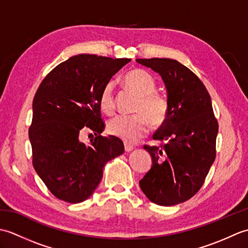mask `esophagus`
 Segmentation results:
<instances>
[{
  "label": "esophagus",
  "mask_w": 248,
  "mask_h": 248,
  "mask_svg": "<svg viewBox=\"0 0 248 248\" xmlns=\"http://www.w3.org/2000/svg\"><path fill=\"white\" fill-rule=\"evenodd\" d=\"M133 148L134 147L131 145V144H128V143H124V150L127 151V152H129V151H131V150H133Z\"/></svg>",
  "instance_id": "obj_1"
}]
</instances>
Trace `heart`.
I'll return each instance as SVG.
<instances>
[{
	"mask_svg": "<svg viewBox=\"0 0 248 248\" xmlns=\"http://www.w3.org/2000/svg\"><path fill=\"white\" fill-rule=\"evenodd\" d=\"M124 85L138 96L134 112L136 114L119 115L108 123V132L129 143L144 136L152 125H161L168 116L167 100L155 92V81L148 72L140 69L129 71L124 78ZM99 105L102 112L112 115L115 112L113 83H108L100 93Z\"/></svg>",
	"mask_w": 248,
	"mask_h": 248,
	"instance_id": "1",
	"label": "heart"
}]
</instances>
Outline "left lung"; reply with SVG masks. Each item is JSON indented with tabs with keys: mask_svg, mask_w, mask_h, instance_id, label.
Returning <instances> with one entry per match:
<instances>
[{
	"mask_svg": "<svg viewBox=\"0 0 248 248\" xmlns=\"http://www.w3.org/2000/svg\"><path fill=\"white\" fill-rule=\"evenodd\" d=\"M136 62L161 76L168 103L165 123L154 135L161 146H144L152 166L140 186L150 202L175 205L202 186L217 155L218 124L207 88L187 67L170 59Z\"/></svg>",
	"mask_w": 248,
	"mask_h": 248,
	"instance_id": "obj_1",
	"label": "left lung"
}]
</instances>
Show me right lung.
Masks as SVG:
<instances>
[{"label":"right lung","instance_id":"obj_1","mask_svg":"<svg viewBox=\"0 0 248 248\" xmlns=\"http://www.w3.org/2000/svg\"><path fill=\"white\" fill-rule=\"evenodd\" d=\"M131 60L78 54L44 78L33 100L29 136L33 166L56 198L78 203L91 197L108 161L124 154L123 140L101 136L99 99L103 87ZM83 127L97 136L85 145Z\"/></svg>","mask_w":248,"mask_h":248}]
</instances>
